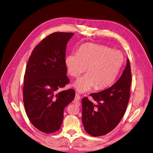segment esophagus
Here are the masks:
<instances>
[{
    "instance_id": "1",
    "label": "esophagus",
    "mask_w": 153,
    "mask_h": 153,
    "mask_svg": "<svg viewBox=\"0 0 153 153\" xmlns=\"http://www.w3.org/2000/svg\"><path fill=\"white\" fill-rule=\"evenodd\" d=\"M80 100V96L77 93H76V95H75V98H74V101H79Z\"/></svg>"
}]
</instances>
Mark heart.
Instances as JSON below:
<instances>
[{"instance_id": "1", "label": "heart", "mask_w": 153, "mask_h": 153, "mask_svg": "<svg viewBox=\"0 0 153 153\" xmlns=\"http://www.w3.org/2000/svg\"><path fill=\"white\" fill-rule=\"evenodd\" d=\"M65 65L69 74L79 79L74 87L80 93H84L94 86L101 90L110 86L116 79L124 62L123 53L112 50L105 46L93 43L82 45L77 53H71L65 58Z\"/></svg>"}]
</instances>
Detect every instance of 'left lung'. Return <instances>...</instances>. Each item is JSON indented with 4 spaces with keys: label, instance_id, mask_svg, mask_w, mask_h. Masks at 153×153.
<instances>
[{
    "label": "left lung",
    "instance_id": "8db88e82",
    "mask_svg": "<svg viewBox=\"0 0 153 153\" xmlns=\"http://www.w3.org/2000/svg\"><path fill=\"white\" fill-rule=\"evenodd\" d=\"M131 80V65L128 59L124 71L116 83L102 91L90 94L97 104L87 97L82 99V121L88 134L93 137L104 135L117 126L129 102Z\"/></svg>",
    "mask_w": 153,
    "mask_h": 153
}]
</instances>
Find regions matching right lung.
<instances>
[{"mask_svg": "<svg viewBox=\"0 0 153 153\" xmlns=\"http://www.w3.org/2000/svg\"><path fill=\"white\" fill-rule=\"evenodd\" d=\"M73 35H48L34 48L27 64L23 87L26 114L36 129L46 134L60 129L64 108L74 99L73 89L57 93L69 82L65 60L67 43Z\"/></svg>", "mask_w": 153, "mask_h": 153, "instance_id": "1", "label": "right lung"}]
</instances>
